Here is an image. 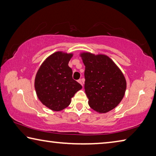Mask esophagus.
<instances>
[{
    "label": "esophagus",
    "mask_w": 156,
    "mask_h": 156,
    "mask_svg": "<svg viewBox=\"0 0 156 156\" xmlns=\"http://www.w3.org/2000/svg\"><path fill=\"white\" fill-rule=\"evenodd\" d=\"M78 82L80 83L81 86H83V83H84V80H83V79H80V80H78Z\"/></svg>",
    "instance_id": "1"
}]
</instances>
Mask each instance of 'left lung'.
<instances>
[{
  "label": "left lung",
  "instance_id": "left-lung-1",
  "mask_svg": "<svg viewBox=\"0 0 156 156\" xmlns=\"http://www.w3.org/2000/svg\"><path fill=\"white\" fill-rule=\"evenodd\" d=\"M85 65V92L88 104L99 113H106L118 105L126 90V80L119 68L105 55L80 54Z\"/></svg>",
  "mask_w": 156,
  "mask_h": 156
}]
</instances>
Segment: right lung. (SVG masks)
<instances>
[{
    "label": "right lung",
    "instance_id": "1",
    "mask_svg": "<svg viewBox=\"0 0 156 156\" xmlns=\"http://www.w3.org/2000/svg\"><path fill=\"white\" fill-rule=\"evenodd\" d=\"M72 53L57 51L51 55L40 66L35 79V89L43 105L53 111L67 108L76 92L82 88L73 79L68 66Z\"/></svg>",
    "mask_w": 156,
    "mask_h": 156
}]
</instances>
